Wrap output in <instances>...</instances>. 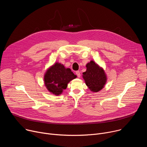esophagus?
I'll list each match as a JSON object with an SVG mask.
<instances>
[{
	"mask_svg": "<svg viewBox=\"0 0 147 147\" xmlns=\"http://www.w3.org/2000/svg\"><path fill=\"white\" fill-rule=\"evenodd\" d=\"M76 75L77 76V77H78V78H80V77L81 74H80V72L79 71H77L76 72Z\"/></svg>",
	"mask_w": 147,
	"mask_h": 147,
	"instance_id": "esophagus-1",
	"label": "esophagus"
}]
</instances>
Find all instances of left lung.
Wrapping results in <instances>:
<instances>
[{"mask_svg":"<svg viewBox=\"0 0 147 147\" xmlns=\"http://www.w3.org/2000/svg\"><path fill=\"white\" fill-rule=\"evenodd\" d=\"M86 70L82 73V77L88 88L93 92L102 90L107 82V76L104 69L93 61L86 65Z\"/></svg>","mask_w":147,"mask_h":147,"instance_id":"1","label":"left lung"}]
</instances>
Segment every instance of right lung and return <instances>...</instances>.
Returning <instances> with one entry per match:
<instances>
[{
	"mask_svg": "<svg viewBox=\"0 0 147 147\" xmlns=\"http://www.w3.org/2000/svg\"><path fill=\"white\" fill-rule=\"evenodd\" d=\"M75 75L69 68L56 62L45 71L44 76V84L47 90L56 96L62 94L70 81L75 79Z\"/></svg>",
	"mask_w": 147,
	"mask_h": 147,
	"instance_id": "right-lung-1",
	"label": "right lung"
}]
</instances>
